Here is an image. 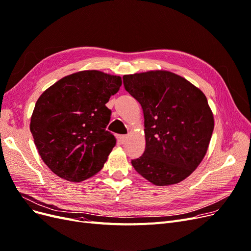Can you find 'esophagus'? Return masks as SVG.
Wrapping results in <instances>:
<instances>
[{
    "label": "esophagus",
    "instance_id": "1",
    "mask_svg": "<svg viewBox=\"0 0 251 251\" xmlns=\"http://www.w3.org/2000/svg\"><path fill=\"white\" fill-rule=\"evenodd\" d=\"M126 140H127V136H126V135H120V136H119V141H120V143H121V144H124Z\"/></svg>",
    "mask_w": 251,
    "mask_h": 251
}]
</instances>
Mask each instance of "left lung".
<instances>
[{"instance_id": "obj_1", "label": "left lung", "mask_w": 251, "mask_h": 251, "mask_svg": "<svg viewBox=\"0 0 251 251\" xmlns=\"http://www.w3.org/2000/svg\"><path fill=\"white\" fill-rule=\"evenodd\" d=\"M123 84L145 117L146 150L132 166L156 186L183 180L198 167L210 143L214 121L206 96L166 71L126 75Z\"/></svg>"}]
</instances>
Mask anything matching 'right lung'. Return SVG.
<instances>
[{
	"instance_id": "obj_1",
	"label": "right lung",
	"mask_w": 251,
	"mask_h": 251,
	"mask_svg": "<svg viewBox=\"0 0 251 251\" xmlns=\"http://www.w3.org/2000/svg\"><path fill=\"white\" fill-rule=\"evenodd\" d=\"M121 77L100 71L67 75L43 92L30 119V132L45 164L59 177L79 182L101 170L116 146L105 130V106Z\"/></svg>"
}]
</instances>
